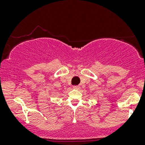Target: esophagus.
<instances>
[{
  "mask_svg": "<svg viewBox=\"0 0 145 145\" xmlns=\"http://www.w3.org/2000/svg\"><path fill=\"white\" fill-rule=\"evenodd\" d=\"M73 88H74V89H76V90H78V89L80 88V86H73Z\"/></svg>",
  "mask_w": 145,
  "mask_h": 145,
  "instance_id": "obj_1",
  "label": "esophagus"
}]
</instances>
